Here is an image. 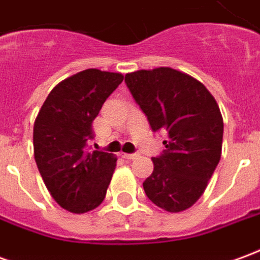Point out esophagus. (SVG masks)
Wrapping results in <instances>:
<instances>
[{
	"label": "esophagus",
	"instance_id": "34e87169",
	"mask_svg": "<svg viewBox=\"0 0 260 260\" xmlns=\"http://www.w3.org/2000/svg\"><path fill=\"white\" fill-rule=\"evenodd\" d=\"M121 156L124 158H128V160H132V158L138 157V154H131V153H121Z\"/></svg>",
	"mask_w": 260,
	"mask_h": 260
}]
</instances>
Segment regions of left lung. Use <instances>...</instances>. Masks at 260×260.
Listing matches in <instances>:
<instances>
[{"label":"left lung","mask_w":260,"mask_h":260,"mask_svg":"<svg viewBox=\"0 0 260 260\" xmlns=\"http://www.w3.org/2000/svg\"><path fill=\"white\" fill-rule=\"evenodd\" d=\"M125 82L152 129L169 135L163 154L152 158L154 170L143 189L166 212H184L203 195L221 157L217 102L193 76L169 67L131 72Z\"/></svg>","instance_id":"left-lung-1"}]
</instances>
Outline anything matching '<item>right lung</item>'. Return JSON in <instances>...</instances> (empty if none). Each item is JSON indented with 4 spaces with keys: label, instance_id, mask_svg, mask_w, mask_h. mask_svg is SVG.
I'll return each instance as SVG.
<instances>
[{
    "label": "right lung",
    "instance_id": "obj_1",
    "mask_svg": "<svg viewBox=\"0 0 260 260\" xmlns=\"http://www.w3.org/2000/svg\"><path fill=\"white\" fill-rule=\"evenodd\" d=\"M124 80L119 72L90 68L69 76L50 91L33 126V150L50 195L59 206L82 214L106 198L117 166L111 153L87 152L103 103Z\"/></svg>",
    "mask_w": 260,
    "mask_h": 260
}]
</instances>
